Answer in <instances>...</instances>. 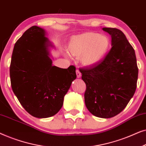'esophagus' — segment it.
<instances>
[{"instance_id": "obj_1", "label": "esophagus", "mask_w": 146, "mask_h": 146, "mask_svg": "<svg viewBox=\"0 0 146 146\" xmlns=\"http://www.w3.org/2000/svg\"><path fill=\"white\" fill-rule=\"evenodd\" d=\"M76 76H77V78H80L81 77V73L78 70H76Z\"/></svg>"}]
</instances>
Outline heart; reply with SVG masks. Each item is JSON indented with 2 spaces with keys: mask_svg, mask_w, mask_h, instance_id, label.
<instances>
[{
  "mask_svg": "<svg viewBox=\"0 0 146 146\" xmlns=\"http://www.w3.org/2000/svg\"><path fill=\"white\" fill-rule=\"evenodd\" d=\"M110 45V39L107 36L86 33L72 38L68 50L73 56L80 58L83 66L90 67L98 64L104 58Z\"/></svg>",
  "mask_w": 146,
  "mask_h": 146,
  "instance_id": "b5f03b06",
  "label": "heart"
}]
</instances>
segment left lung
Instances as JSON below:
<instances>
[{"label": "left lung", "instance_id": "8db88e82", "mask_svg": "<svg viewBox=\"0 0 146 146\" xmlns=\"http://www.w3.org/2000/svg\"><path fill=\"white\" fill-rule=\"evenodd\" d=\"M111 37V48L98 64L81 68L86 85V106L96 117L110 118L121 112L134 94L138 68L134 49L120 30L103 28Z\"/></svg>", "mask_w": 146, "mask_h": 146}]
</instances>
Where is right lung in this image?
<instances>
[{"label": "right lung", "mask_w": 146, "mask_h": 146, "mask_svg": "<svg viewBox=\"0 0 146 146\" xmlns=\"http://www.w3.org/2000/svg\"><path fill=\"white\" fill-rule=\"evenodd\" d=\"M44 29L33 26L17 41L12 54V89L25 110L34 117L53 116L76 78V68L52 66Z\"/></svg>", "instance_id": "obj_1"}]
</instances>
